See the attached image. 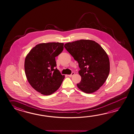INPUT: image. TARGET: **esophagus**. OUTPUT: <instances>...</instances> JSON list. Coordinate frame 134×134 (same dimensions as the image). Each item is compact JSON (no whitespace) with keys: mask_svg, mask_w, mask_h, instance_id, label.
I'll return each mask as SVG.
<instances>
[{"mask_svg":"<svg viewBox=\"0 0 134 134\" xmlns=\"http://www.w3.org/2000/svg\"><path fill=\"white\" fill-rule=\"evenodd\" d=\"M74 74H75L74 72H72L71 73V74H70V75H68V76L69 77H71L73 75H74Z\"/></svg>","mask_w":134,"mask_h":134,"instance_id":"1","label":"esophagus"}]
</instances>
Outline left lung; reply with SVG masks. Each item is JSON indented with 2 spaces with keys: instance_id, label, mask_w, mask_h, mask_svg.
Returning <instances> with one entry per match:
<instances>
[{
  "instance_id": "8db88e82",
  "label": "left lung",
  "mask_w": 134,
  "mask_h": 134,
  "mask_svg": "<svg viewBox=\"0 0 134 134\" xmlns=\"http://www.w3.org/2000/svg\"><path fill=\"white\" fill-rule=\"evenodd\" d=\"M64 47L81 69L79 74L82 79L77 87L86 93L98 90L109 74V59L107 52L98 43L89 40L68 42Z\"/></svg>"
}]
</instances>
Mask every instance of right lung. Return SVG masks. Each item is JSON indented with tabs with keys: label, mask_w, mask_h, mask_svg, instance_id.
Instances as JSON below:
<instances>
[{
	"label": "right lung",
	"mask_w": 134,
	"mask_h": 134,
	"mask_svg": "<svg viewBox=\"0 0 134 134\" xmlns=\"http://www.w3.org/2000/svg\"><path fill=\"white\" fill-rule=\"evenodd\" d=\"M63 43L38 44L25 58V72L33 89L43 95L49 96L60 88L65 76L55 68V57L63 49Z\"/></svg>",
	"instance_id": "add662e5"
}]
</instances>
